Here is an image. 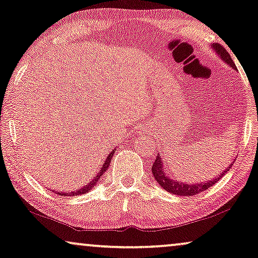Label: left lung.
I'll list each match as a JSON object with an SVG mask.
<instances>
[{"instance_id": "left-lung-1", "label": "left lung", "mask_w": 258, "mask_h": 258, "mask_svg": "<svg viewBox=\"0 0 258 258\" xmlns=\"http://www.w3.org/2000/svg\"><path fill=\"white\" fill-rule=\"evenodd\" d=\"M212 48L217 51L218 56H221V59L223 61H225L229 66H231L232 68L235 67V62H233L230 54L226 51V49L223 46H221L219 43H212ZM232 166V164L230 165V167ZM230 167L225 169L223 172L219 174L218 177L214 178V179L204 181V183H197V184H184V183H178V180H174L172 178L167 176V173L165 172V167H164V163H163V158H160L159 153L154 160V163L152 165V173L154 178H156L158 183L164 190L171 192V194L174 195H179V196H195L198 195L199 192H203L205 190H208L209 187H211L212 185H215L217 181L221 179V178L224 176V174L228 172L230 170Z\"/></svg>"}]
</instances>
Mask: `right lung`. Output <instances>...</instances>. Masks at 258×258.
I'll return each instance as SVG.
<instances>
[{
  "label": "right lung",
  "instance_id": "add662e5",
  "mask_svg": "<svg viewBox=\"0 0 258 258\" xmlns=\"http://www.w3.org/2000/svg\"><path fill=\"white\" fill-rule=\"evenodd\" d=\"M113 154H114V151H112L111 153L108 154V157H107V159L105 160V163H104V165H102V167H101V170H100V172H99L97 176L94 177V179L91 181V183H88V185H85L84 187L81 188V190H78L77 192H70V194H61V192H59V195L60 196H79V195H82V194H86V192H88L89 190H92V187L94 186L95 185V183H97V181L99 180V178H101V176H102V173L105 172L106 170L108 169V166H109V163H111V159H112V156Z\"/></svg>",
  "mask_w": 258,
  "mask_h": 258
}]
</instances>
